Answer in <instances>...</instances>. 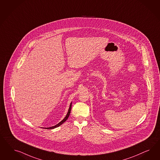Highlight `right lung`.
<instances>
[{
  "instance_id": "1",
  "label": "right lung",
  "mask_w": 160,
  "mask_h": 160,
  "mask_svg": "<svg viewBox=\"0 0 160 160\" xmlns=\"http://www.w3.org/2000/svg\"><path fill=\"white\" fill-rule=\"evenodd\" d=\"M71 108H72V103L70 104V107H69V109H68V114H67L66 116L65 117V118L63 119L62 121H61V122H60L58 124H56V126H53V127H48V128H45V129H53L54 128H56V127H58V126L62 125L64 122H65V121H66V120H68V117H69V116H70V114Z\"/></svg>"
}]
</instances>
